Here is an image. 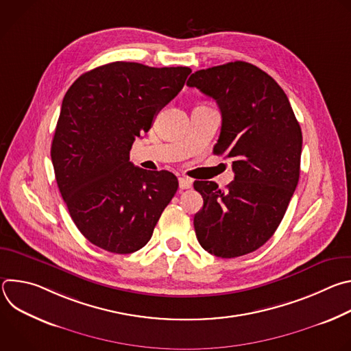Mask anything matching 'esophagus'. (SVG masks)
Instances as JSON below:
<instances>
[{
  "label": "esophagus",
  "instance_id": "1",
  "mask_svg": "<svg viewBox=\"0 0 351 351\" xmlns=\"http://www.w3.org/2000/svg\"><path fill=\"white\" fill-rule=\"evenodd\" d=\"M191 184H193V180H191L190 178H186V176L179 178V187H180L182 190H184V189H190V187H191Z\"/></svg>",
  "mask_w": 351,
  "mask_h": 351
}]
</instances>
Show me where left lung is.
<instances>
[{
    "label": "left lung",
    "instance_id": "8db88e82",
    "mask_svg": "<svg viewBox=\"0 0 351 351\" xmlns=\"http://www.w3.org/2000/svg\"><path fill=\"white\" fill-rule=\"evenodd\" d=\"M189 87L222 114L217 156L232 160L225 190L195 180L204 206L194 215L198 243L221 258L256 252L278 229L300 176L303 134L282 87L253 64L234 61L194 72Z\"/></svg>",
    "mask_w": 351,
    "mask_h": 351
}]
</instances>
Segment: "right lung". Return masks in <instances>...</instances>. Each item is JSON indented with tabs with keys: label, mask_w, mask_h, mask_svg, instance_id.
Instances as JSON below:
<instances>
[{
	"label": "right lung",
	"mask_w": 351,
	"mask_h": 351,
	"mask_svg": "<svg viewBox=\"0 0 351 351\" xmlns=\"http://www.w3.org/2000/svg\"><path fill=\"white\" fill-rule=\"evenodd\" d=\"M190 73L118 61L83 73L66 91L51 160L71 218L94 245L130 254L152 239L178 179L134 167L129 154Z\"/></svg>",
	"instance_id": "add662e5"
}]
</instances>
